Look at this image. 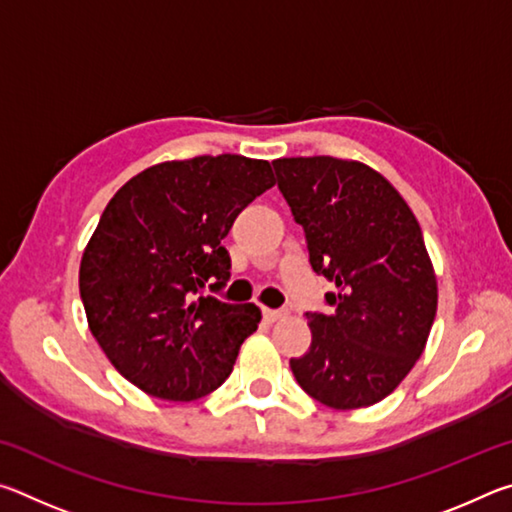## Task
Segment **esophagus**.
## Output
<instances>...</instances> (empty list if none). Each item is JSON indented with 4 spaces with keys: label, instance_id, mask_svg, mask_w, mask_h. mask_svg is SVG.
I'll return each mask as SVG.
<instances>
[{
    "label": "esophagus",
    "instance_id": "obj_1",
    "mask_svg": "<svg viewBox=\"0 0 512 512\" xmlns=\"http://www.w3.org/2000/svg\"><path fill=\"white\" fill-rule=\"evenodd\" d=\"M264 318L268 320V323H275V320L284 318V311H280V309H264Z\"/></svg>",
    "mask_w": 512,
    "mask_h": 512
}]
</instances>
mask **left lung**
<instances>
[{"label":"left lung","mask_w":512,"mask_h":512,"mask_svg":"<svg viewBox=\"0 0 512 512\" xmlns=\"http://www.w3.org/2000/svg\"><path fill=\"white\" fill-rule=\"evenodd\" d=\"M277 187L305 230L309 262L336 284L334 314H307L311 345L291 359L302 391L336 411L391 395L422 357L438 282L420 223L400 192L359 160H273Z\"/></svg>","instance_id":"8db88e82"}]
</instances>
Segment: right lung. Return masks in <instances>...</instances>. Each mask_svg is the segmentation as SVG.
Returning <instances> with one entry per match:
<instances>
[{
    "label": "right lung",
    "instance_id": "add662e5",
    "mask_svg": "<svg viewBox=\"0 0 512 512\" xmlns=\"http://www.w3.org/2000/svg\"><path fill=\"white\" fill-rule=\"evenodd\" d=\"M273 185L266 160L221 153L153 164L110 198L81 257V300L101 350L146 395L192 402L228 379L262 311L201 291L230 280L223 239Z\"/></svg>",
    "mask_w": 512,
    "mask_h": 512
}]
</instances>
